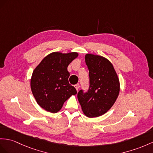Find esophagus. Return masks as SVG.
<instances>
[{"instance_id":"34e87169","label":"esophagus","mask_w":153,"mask_h":153,"mask_svg":"<svg viewBox=\"0 0 153 153\" xmlns=\"http://www.w3.org/2000/svg\"><path fill=\"white\" fill-rule=\"evenodd\" d=\"M74 88H76V91L79 90V88H80V85H79V84H75V85H74Z\"/></svg>"}]
</instances>
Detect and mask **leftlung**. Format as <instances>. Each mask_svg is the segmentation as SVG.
Returning <instances> with one entry per match:
<instances>
[{"instance_id": "left-lung-1", "label": "left lung", "mask_w": 153, "mask_h": 153, "mask_svg": "<svg viewBox=\"0 0 153 153\" xmlns=\"http://www.w3.org/2000/svg\"><path fill=\"white\" fill-rule=\"evenodd\" d=\"M85 61L89 69V88L86 93L79 91L78 100L85 116L97 117L114 105L120 91V80L112 64L106 58L86 54Z\"/></svg>"}]
</instances>
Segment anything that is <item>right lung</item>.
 Instances as JSON below:
<instances>
[{
  "label": "right lung",
  "instance_id": "obj_1",
  "mask_svg": "<svg viewBox=\"0 0 153 153\" xmlns=\"http://www.w3.org/2000/svg\"><path fill=\"white\" fill-rule=\"evenodd\" d=\"M78 56L75 52H54L45 57L33 70L31 90L37 103L44 110L56 113L71 96L77 94L69 83L68 67Z\"/></svg>",
  "mask_w": 153,
  "mask_h": 153
}]
</instances>
